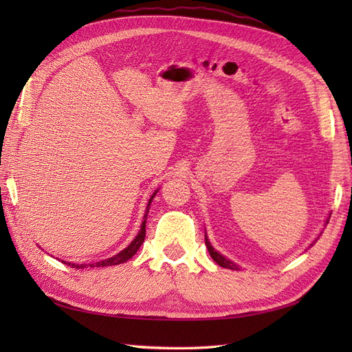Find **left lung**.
Masks as SVG:
<instances>
[{"mask_svg": "<svg viewBox=\"0 0 352 352\" xmlns=\"http://www.w3.org/2000/svg\"><path fill=\"white\" fill-rule=\"evenodd\" d=\"M328 219H330V218H328ZM328 219L325 221V226H327V223H328ZM320 236H322V233H319L318 234V237L315 239V241H313L311 243H310V246H313V245H315L316 242H318V239L320 237ZM206 246H207V250H208V254H210V257L216 261V263H218L219 266H222V267H226V269H233V271H237V269H239V266L234 263V261H231L230 258H227V257H223L222 256V254L221 252H218V251H216L214 248H213V246H212V243H210V241H208V237H207V234H206Z\"/></svg>", "mask_w": 352, "mask_h": 352, "instance_id": "obj_1", "label": "left lung"}]
</instances>
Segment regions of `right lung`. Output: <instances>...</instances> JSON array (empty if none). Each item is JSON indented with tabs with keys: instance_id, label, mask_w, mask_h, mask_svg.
Instances as JSON below:
<instances>
[{
	"instance_id": "right-lung-1",
	"label": "right lung",
	"mask_w": 352,
	"mask_h": 352,
	"mask_svg": "<svg viewBox=\"0 0 352 352\" xmlns=\"http://www.w3.org/2000/svg\"><path fill=\"white\" fill-rule=\"evenodd\" d=\"M157 192H159V189H157V190L153 193V195H151V198L148 199V204H146V208H145V214H144V221H142V226H140L139 233H138V236H136V237L133 239L131 243H130L129 246H126V248H124L121 252H118L116 256L110 257V258H106V260H101V261H96V263H89V265L81 263V265H77V263H71V261H62V263L68 265V266H71V267L83 269V267H87V266H91V267H101V266H113V265H121V263H125L126 260H130V258L134 256V254H136V252L139 251L140 245L144 243V241H145V226H146V216H148V212H149V207H151L153 199H154V197L157 195Z\"/></svg>"
}]
</instances>
